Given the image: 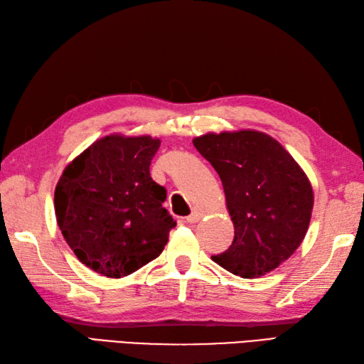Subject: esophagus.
<instances>
[{"instance_id": "34e87169", "label": "esophagus", "mask_w": 364, "mask_h": 364, "mask_svg": "<svg viewBox=\"0 0 364 364\" xmlns=\"http://www.w3.org/2000/svg\"><path fill=\"white\" fill-rule=\"evenodd\" d=\"M200 218H202L200 211H198L196 208H194V210L191 211V215H190V216H187V219H185V220H187L188 224H196Z\"/></svg>"}]
</instances>
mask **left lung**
<instances>
[{
    "label": "left lung",
    "instance_id": "8db88e82",
    "mask_svg": "<svg viewBox=\"0 0 364 364\" xmlns=\"http://www.w3.org/2000/svg\"><path fill=\"white\" fill-rule=\"evenodd\" d=\"M193 145L218 171L235 225L228 250L211 259L241 278H258L303 242L314 208L306 173L278 140L241 129L208 132Z\"/></svg>",
    "mask_w": 364,
    "mask_h": 364
}]
</instances>
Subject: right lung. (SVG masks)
<instances>
[{
  "label": "right lung",
  "instance_id": "right-lung-1",
  "mask_svg": "<svg viewBox=\"0 0 364 364\" xmlns=\"http://www.w3.org/2000/svg\"><path fill=\"white\" fill-rule=\"evenodd\" d=\"M159 146L151 136H106L77 156L57 183L61 235L80 262L103 277H127L156 259L176 227L162 207L166 190L149 176Z\"/></svg>",
  "mask_w": 364,
  "mask_h": 364
}]
</instances>
